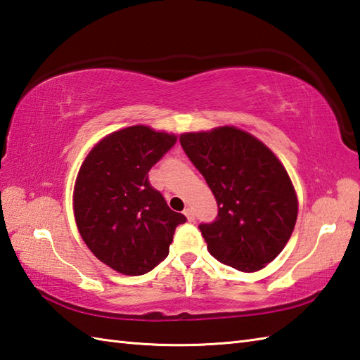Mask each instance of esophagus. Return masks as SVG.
<instances>
[{"label": "esophagus", "mask_w": 360, "mask_h": 360, "mask_svg": "<svg viewBox=\"0 0 360 360\" xmlns=\"http://www.w3.org/2000/svg\"><path fill=\"white\" fill-rule=\"evenodd\" d=\"M184 215L187 217V219L190 221V223H192V221H195V210H193V209L187 207V209L184 210Z\"/></svg>", "instance_id": "34e87169"}]
</instances>
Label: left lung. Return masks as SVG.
Segmentation results:
<instances>
[{
    "mask_svg": "<svg viewBox=\"0 0 360 360\" xmlns=\"http://www.w3.org/2000/svg\"><path fill=\"white\" fill-rule=\"evenodd\" d=\"M179 142L218 204L217 219L200 224L209 252L233 269H263L286 246L297 221L286 168L263 142L235 127L186 133Z\"/></svg>",
    "mask_w": 360,
    "mask_h": 360,
    "instance_id": "1",
    "label": "left lung"
}]
</instances>
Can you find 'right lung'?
Returning a JSON list of instances; mask_svg holds the SVG:
<instances>
[{"label":"right lung","instance_id":"obj_1","mask_svg":"<svg viewBox=\"0 0 360 360\" xmlns=\"http://www.w3.org/2000/svg\"><path fill=\"white\" fill-rule=\"evenodd\" d=\"M176 136L134 125L114 131L89 151L75 179L74 215L89 250L125 275L164 262L174 229L186 223L148 181L150 168Z\"/></svg>","mask_w":360,"mask_h":360}]
</instances>
